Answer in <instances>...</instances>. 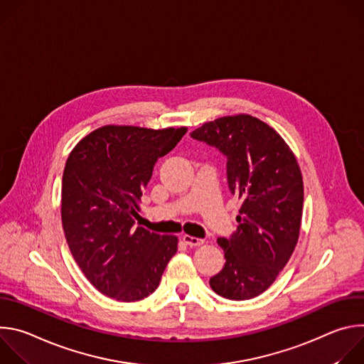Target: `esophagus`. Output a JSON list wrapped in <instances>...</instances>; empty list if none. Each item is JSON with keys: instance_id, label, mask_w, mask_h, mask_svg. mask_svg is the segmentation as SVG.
Listing matches in <instances>:
<instances>
[{"instance_id": "1", "label": "esophagus", "mask_w": 364, "mask_h": 364, "mask_svg": "<svg viewBox=\"0 0 364 364\" xmlns=\"http://www.w3.org/2000/svg\"><path fill=\"white\" fill-rule=\"evenodd\" d=\"M183 242L188 246H200L203 245V239H198V237H193V236H188V235H184L183 237Z\"/></svg>"}]
</instances>
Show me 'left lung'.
Masks as SVG:
<instances>
[{"instance_id": "obj_1", "label": "left lung", "mask_w": 364, "mask_h": 364, "mask_svg": "<svg viewBox=\"0 0 364 364\" xmlns=\"http://www.w3.org/2000/svg\"><path fill=\"white\" fill-rule=\"evenodd\" d=\"M226 157L228 186L243 204L230 237H219L223 269L212 289L243 301L267 291L295 249L304 203L302 176L281 135L250 115L223 117L190 134Z\"/></svg>"}]
</instances>
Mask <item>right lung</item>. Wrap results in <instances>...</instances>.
Segmentation results:
<instances>
[{"label": "right lung", "mask_w": 364, "mask_h": 364, "mask_svg": "<svg viewBox=\"0 0 364 364\" xmlns=\"http://www.w3.org/2000/svg\"><path fill=\"white\" fill-rule=\"evenodd\" d=\"M187 128L102 127L70 152L62 183V223L89 282L118 301H139L160 285L177 237L136 226L138 201L155 163Z\"/></svg>", "instance_id": "1"}]
</instances>
